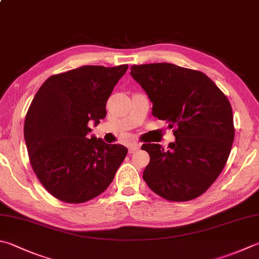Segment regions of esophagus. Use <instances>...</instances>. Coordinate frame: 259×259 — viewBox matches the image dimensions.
Instances as JSON below:
<instances>
[{"label":"esophagus","mask_w":259,"mask_h":259,"mask_svg":"<svg viewBox=\"0 0 259 259\" xmlns=\"http://www.w3.org/2000/svg\"><path fill=\"white\" fill-rule=\"evenodd\" d=\"M140 149V143H131L130 145H128V152L130 153H134V152H136V151H138Z\"/></svg>","instance_id":"obj_1"}]
</instances>
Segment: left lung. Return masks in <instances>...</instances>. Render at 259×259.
I'll return each mask as SVG.
<instances>
[{
	"label": "left lung",
	"mask_w": 259,
	"mask_h": 259,
	"mask_svg": "<svg viewBox=\"0 0 259 259\" xmlns=\"http://www.w3.org/2000/svg\"><path fill=\"white\" fill-rule=\"evenodd\" d=\"M131 75L152 101V115L167 120L176 138L167 150L142 145L150 155L146 185L172 202L201 196L220 176L235 139L227 96L203 72L170 63L133 65Z\"/></svg>",
	"instance_id": "1"
}]
</instances>
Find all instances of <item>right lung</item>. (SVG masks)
<instances>
[{"label":"right lung","mask_w":259,"mask_h":259,"mask_svg":"<svg viewBox=\"0 0 259 259\" xmlns=\"http://www.w3.org/2000/svg\"><path fill=\"white\" fill-rule=\"evenodd\" d=\"M128 65H84L52 75L39 88L24 119L33 172L48 193L79 204L105 192L127 149L107 144L88 126L106 117V102Z\"/></svg>","instance_id":"right-lung-1"}]
</instances>
